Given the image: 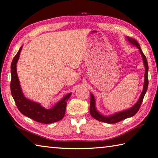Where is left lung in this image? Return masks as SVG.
I'll return each instance as SVG.
<instances>
[{
    "label": "left lung",
    "instance_id": "left-lung-1",
    "mask_svg": "<svg viewBox=\"0 0 158 158\" xmlns=\"http://www.w3.org/2000/svg\"><path fill=\"white\" fill-rule=\"evenodd\" d=\"M127 38L130 43L132 44V45H134V46L136 47L139 48V51H140V52H141V55L143 57V64H144V66L145 68L144 85H143V91L141 94V96H140L138 101L135 103V106H133L131 108L128 109V110H126L124 111L118 112V113H115L113 115H109V116H105V115L100 114L99 112L97 110L96 107H95V99H94L93 94L92 93L90 94V114L91 115V116L93 117L94 119H96V120H97L103 122H106V123H108V124L117 123V122L123 120H124V119H127L128 118H131L137 113V111H139L140 107H141V106L143 98H144V96L147 92V90H148V87L149 82H148V74L149 68H148V61H147L146 57L145 56V55L143 54V52L141 50V47H140V45L138 43L137 41L135 40L134 38H130L128 36H127Z\"/></svg>",
    "mask_w": 158,
    "mask_h": 158
}]
</instances>
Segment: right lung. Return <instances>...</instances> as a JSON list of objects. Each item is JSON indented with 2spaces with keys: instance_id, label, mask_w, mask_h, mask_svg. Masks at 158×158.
Here are the masks:
<instances>
[{
  "instance_id": "1",
  "label": "right lung",
  "mask_w": 158,
  "mask_h": 158,
  "mask_svg": "<svg viewBox=\"0 0 158 158\" xmlns=\"http://www.w3.org/2000/svg\"><path fill=\"white\" fill-rule=\"evenodd\" d=\"M22 47H20L17 53L14 57L10 65V69H11L10 92L17 108L23 115L40 123L51 124L61 120L65 115L67 101L71 96L72 93L66 94L61 100L48 110L40 106V103L34 102L24 97L19 85L16 69V64L19 59Z\"/></svg>"
}]
</instances>
